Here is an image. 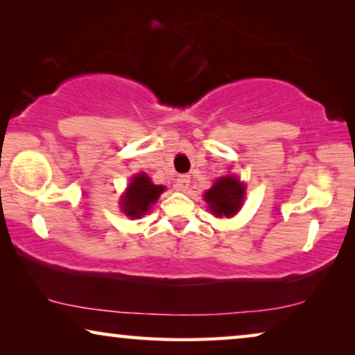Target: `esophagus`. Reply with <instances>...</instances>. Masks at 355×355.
<instances>
[{"label": "esophagus", "mask_w": 355, "mask_h": 355, "mask_svg": "<svg viewBox=\"0 0 355 355\" xmlns=\"http://www.w3.org/2000/svg\"><path fill=\"white\" fill-rule=\"evenodd\" d=\"M189 186H191V178L186 176V174L176 179V189H179V191H187Z\"/></svg>", "instance_id": "34e87169"}]
</instances>
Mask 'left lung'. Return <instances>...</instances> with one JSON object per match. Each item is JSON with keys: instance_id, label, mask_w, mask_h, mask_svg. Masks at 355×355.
<instances>
[{"instance_id": "1", "label": "left lung", "mask_w": 355, "mask_h": 355, "mask_svg": "<svg viewBox=\"0 0 355 355\" xmlns=\"http://www.w3.org/2000/svg\"><path fill=\"white\" fill-rule=\"evenodd\" d=\"M245 197V186L233 176L220 178L214 187L205 192V202L217 217H233Z\"/></svg>"}]
</instances>
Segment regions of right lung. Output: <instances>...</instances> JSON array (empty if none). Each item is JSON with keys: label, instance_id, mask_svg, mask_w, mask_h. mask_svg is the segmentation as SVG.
Masks as SVG:
<instances>
[{"label": "right lung", "instance_id": "obj_1", "mask_svg": "<svg viewBox=\"0 0 355 355\" xmlns=\"http://www.w3.org/2000/svg\"><path fill=\"white\" fill-rule=\"evenodd\" d=\"M164 191L163 186H156L150 181V178L146 174H137L132 179V182L128 184V189L122 199V209L123 214H127L128 217L138 218L141 215H145L150 210V207L158 200L161 192Z\"/></svg>", "mask_w": 355, "mask_h": 355}]
</instances>
